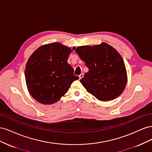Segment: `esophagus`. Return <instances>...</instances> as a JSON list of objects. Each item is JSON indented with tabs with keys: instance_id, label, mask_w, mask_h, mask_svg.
<instances>
[{
	"instance_id": "34e87169",
	"label": "esophagus",
	"mask_w": 152,
	"mask_h": 152,
	"mask_svg": "<svg viewBox=\"0 0 152 152\" xmlns=\"http://www.w3.org/2000/svg\"><path fill=\"white\" fill-rule=\"evenodd\" d=\"M83 77H84V74L83 73H81V74L79 75V79H81L82 78H83Z\"/></svg>"
}]
</instances>
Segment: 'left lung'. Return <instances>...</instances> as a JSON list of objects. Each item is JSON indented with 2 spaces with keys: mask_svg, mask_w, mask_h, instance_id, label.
<instances>
[{
  "mask_svg": "<svg viewBox=\"0 0 152 152\" xmlns=\"http://www.w3.org/2000/svg\"><path fill=\"white\" fill-rule=\"evenodd\" d=\"M75 52L89 69L80 80L88 93L103 102L122 93L127 84V72L122 58L113 47L102 43L78 47Z\"/></svg>",
  "mask_w": 152,
  "mask_h": 152,
  "instance_id": "8db88e82",
  "label": "left lung"
}]
</instances>
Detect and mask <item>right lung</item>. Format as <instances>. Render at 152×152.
<instances>
[{
	"mask_svg": "<svg viewBox=\"0 0 152 152\" xmlns=\"http://www.w3.org/2000/svg\"><path fill=\"white\" fill-rule=\"evenodd\" d=\"M71 51L70 48L53 42L40 46L29 58L25 68L26 83L31 96L39 103L57 102L73 82L79 79L67 62Z\"/></svg>",
	"mask_w": 152,
	"mask_h": 152,
	"instance_id": "1",
	"label": "right lung"
}]
</instances>
